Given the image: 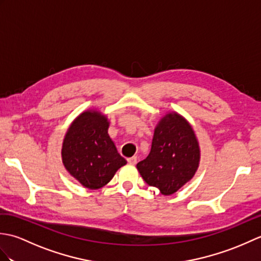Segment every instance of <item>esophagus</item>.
I'll return each mask as SVG.
<instances>
[{
  "label": "esophagus",
  "mask_w": 261,
  "mask_h": 261,
  "mask_svg": "<svg viewBox=\"0 0 261 261\" xmlns=\"http://www.w3.org/2000/svg\"><path fill=\"white\" fill-rule=\"evenodd\" d=\"M127 163L130 165H136L137 164V157H131V158H127Z\"/></svg>",
  "instance_id": "1"
}]
</instances>
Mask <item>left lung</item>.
I'll return each mask as SVG.
<instances>
[{
    "mask_svg": "<svg viewBox=\"0 0 261 261\" xmlns=\"http://www.w3.org/2000/svg\"><path fill=\"white\" fill-rule=\"evenodd\" d=\"M199 146L191 124L176 112L166 114L154 129L151 150L137 164L148 185L163 195L176 193L195 175L199 164Z\"/></svg>",
    "mask_w": 261,
    "mask_h": 261,
    "instance_id": "1",
    "label": "left lung"
}]
</instances>
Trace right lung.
<instances>
[{"label": "right lung", "mask_w": 261, "mask_h": 261, "mask_svg": "<svg viewBox=\"0 0 261 261\" xmlns=\"http://www.w3.org/2000/svg\"><path fill=\"white\" fill-rule=\"evenodd\" d=\"M109 121L96 110L80 114L66 132L62 148L65 168L81 184L97 190L126 164L111 139Z\"/></svg>", "instance_id": "obj_1"}]
</instances>
